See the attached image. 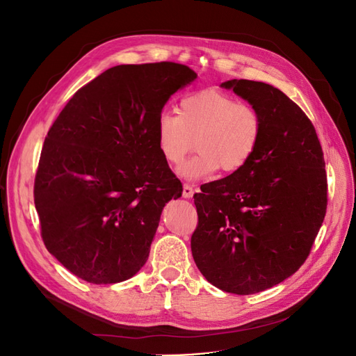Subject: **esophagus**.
I'll use <instances>...</instances> for the list:
<instances>
[{"label": "esophagus", "mask_w": 356, "mask_h": 356, "mask_svg": "<svg viewBox=\"0 0 356 356\" xmlns=\"http://www.w3.org/2000/svg\"><path fill=\"white\" fill-rule=\"evenodd\" d=\"M193 195H195V188L188 184H184V188H182V197L186 199H191Z\"/></svg>", "instance_id": "34e87169"}]
</instances>
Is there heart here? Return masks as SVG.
<instances>
[{
  "label": "heart",
  "mask_w": 356,
  "mask_h": 356,
  "mask_svg": "<svg viewBox=\"0 0 356 356\" xmlns=\"http://www.w3.org/2000/svg\"><path fill=\"white\" fill-rule=\"evenodd\" d=\"M263 118L252 105L215 89L193 92L181 99L178 115L163 111L156 138L161 156L179 165L196 148L197 154L178 168L186 181L211 178L221 170L233 174L250 163L260 144Z\"/></svg>",
  "instance_id": "heart-1"
}]
</instances>
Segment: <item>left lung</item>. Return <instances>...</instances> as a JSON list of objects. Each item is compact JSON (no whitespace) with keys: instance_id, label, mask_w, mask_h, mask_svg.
<instances>
[{"instance_id":"left-lung-1","label":"left lung","mask_w":356,"mask_h":356,"mask_svg":"<svg viewBox=\"0 0 356 356\" xmlns=\"http://www.w3.org/2000/svg\"><path fill=\"white\" fill-rule=\"evenodd\" d=\"M261 114L250 163L195 195L191 252L207 281L248 296L272 288L306 261L327 211L324 153L300 106L270 84L221 83Z\"/></svg>"}]
</instances>
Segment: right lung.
<instances>
[{
    "instance_id": "1",
    "label": "right lung",
    "mask_w": 356,
    "mask_h": 356,
    "mask_svg": "<svg viewBox=\"0 0 356 356\" xmlns=\"http://www.w3.org/2000/svg\"><path fill=\"white\" fill-rule=\"evenodd\" d=\"M196 79L174 62L117 65L75 92L50 127L34 186L41 236L83 281L123 282L148 260L161 211L182 193L157 118Z\"/></svg>"
}]
</instances>
